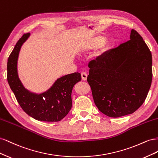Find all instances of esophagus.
<instances>
[{
  "label": "esophagus",
  "instance_id": "34e87169",
  "mask_svg": "<svg viewBox=\"0 0 158 158\" xmlns=\"http://www.w3.org/2000/svg\"><path fill=\"white\" fill-rule=\"evenodd\" d=\"M81 76H82V79L84 81H85L87 80L88 78V74L85 73H81Z\"/></svg>",
  "mask_w": 158,
  "mask_h": 158
}]
</instances>
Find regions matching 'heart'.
Instances as JSON below:
<instances>
[{"instance_id": "obj_1", "label": "heart", "mask_w": 158, "mask_h": 158, "mask_svg": "<svg viewBox=\"0 0 158 158\" xmlns=\"http://www.w3.org/2000/svg\"><path fill=\"white\" fill-rule=\"evenodd\" d=\"M113 47L111 41L106 40L103 35H94L85 38L81 41L76 48V52L80 56L86 55L96 50L92 59L95 63L103 60Z\"/></svg>"}]
</instances>
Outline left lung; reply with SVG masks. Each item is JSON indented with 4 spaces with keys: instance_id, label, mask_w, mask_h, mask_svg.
Here are the masks:
<instances>
[{
    "instance_id": "1",
    "label": "left lung",
    "mask_w": 158,
    "mask_h": 158,
    "mask_svg": "<svg viewBox=\"0 0 158 158\" xmlns=\"http://www.w3.org/2000/svg\"><path fill=\"white\" fill-rule=\"evenodd\" d=\"M89 67L94 101L104 114L116 118L132 114L144 102L152 84V57L135 30H131L130 40Z\"/></svg>"
}]
</instances>
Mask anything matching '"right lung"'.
<instances>
[{"label": "right lung", "instance_id": "right-lung-1", "mask_svg": "<svg viewBox=\"0 0 158 158\" xmlns=\"http://www.w3.org/2000/svg\"><path fill=\"white\" fill-rule=\"evenodd\" d=\"M31 35H23L14 47L7 63V80L18 103L28 115L37 121H60L71 109L72 91L82 79L79 73H74L57 78L51 86L41 93L26 89L19 78L18 60L23 44Z\"/></svg>", "mask_w": 158, "mask_h": 158}]
</instances>
